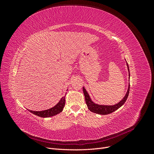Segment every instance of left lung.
Masks as SVG:
<instances>
[{
	"instance_id": "8db88e82",
	"label": "left lung",
	"mask_w": 154,
	"mask_h": 154,
	"mask_svg": "<svg viewBox=\"0 0 154 154\" xmlns=\"http://www.w3.org/2000/svg\"><path fill=\"white\" fill-rule=\"evenodd\" d=\"M127 68L128 70V78H129V80H130V71H129V67L128 65L127 62ZM83 94H84L85 96V102L86 104L87 105L88 109H89L90 111L92 112L96 113V114H98L101 115H106V114H110L113 112L116 111V110H118L119 108H120L125 103L126 100H127V97L129 94V91H130V83L128 84V90L127 93H126L125 96H124L123 98L121 100L119 103H116L113 105H99V104H96L94 102H93L90 97L89 94L86 91L85 88L84 87H83Z\"/></svg>"
}]
</instances>
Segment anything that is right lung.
Segmentation results:
<instances>
[{
	"label": "right lung",
	"instance_id": "add662e5",
	"mask_svg": "<svg viewBox=\"0 0 154 154\" xmlns=\"http://www.w3.org/2000/svg\"><path fill=\"white\" fill-rule=\"evenodd\" d=\"M65 102H66V100H65V96L62 97L61 100H60L58 103L54 106L51 109H49L48 110H42V111H33V110H29L31 113L33 114L38 116L41 118H49L52 117L55 115H57L59 113L61 112L63 110V107L65 106Z\"/></svg>",
	"mask_w": 154,
	"mask_h": 154
}]
</instances>
